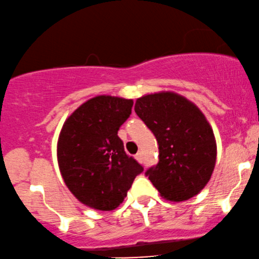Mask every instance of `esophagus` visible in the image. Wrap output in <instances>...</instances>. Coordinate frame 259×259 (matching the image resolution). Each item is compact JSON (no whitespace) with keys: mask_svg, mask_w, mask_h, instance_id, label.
<instances>
[{"mask_svg":"<svg viewBox=\"0 0 259 259\" xmlns=\"http://www.w3.org/2000/svg\"><path fill=\"white\" fill-rule=\"evenodd\" d=\"M135 159L137 160V161L139 162H142V159H143V156H142V153H137L136 155H135Z\"/></svg>","mask_w":259,"mask_h":259,"instance_id":"obj_1","label":"esophagus"}]
</instances>
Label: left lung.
<instances>
[{
  "label": "left lung",
  "instance_id": "left-lung-1",
  "mask_svg": "<svg viewBox=\"0 0 259 259\" xmlns=\"http://www.w3.org/2000/svg\"><path fill=\"white\" fill-rule=\"evenodd\" d=\"M135 112L159 143V162L146 172L162 198H192L210 181L217 162V140L201 110L175 92L137 98Z\"/></svg>",
  "mask_w": 259,
  "mask_h": 259
}]
</instances>
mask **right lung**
Segmentation results:
<instances>
[{
	"label": "right lung",
	"instance_id": "right-lung-1",
	"mask_svg": "<svg viewBox=\"0 0 259 259\" xmlns=\"http://www.w3.org/2000/svg\"><path fill=\"white\" fill-rule=\"evenodd\" d=\"M133 99L97 96L65 119L57 141L62 178L82 204L110 211L124 201L143 167L124 152L119 126L132 113Z\"/></svg>",
	"mask_w": 259,
	"mask_h": 259
}]
</instances>
